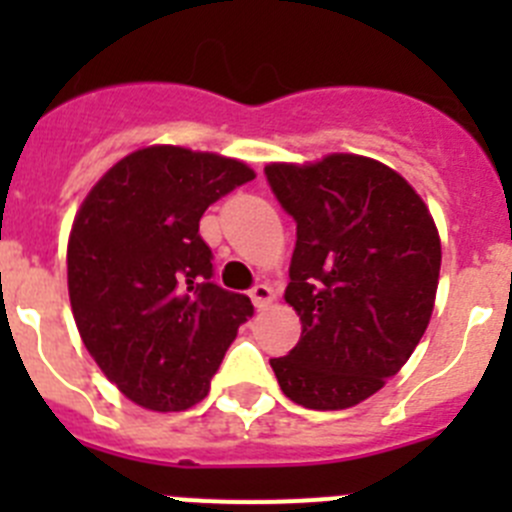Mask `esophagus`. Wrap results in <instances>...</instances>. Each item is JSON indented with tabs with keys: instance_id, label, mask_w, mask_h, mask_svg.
Wrapping results in <instances>:
<instances>
[{
	"instance_id": "1",
	"label": "esophagus",
	"mask_w": 512,
	"mask_h": 512,
	"mask_svg": "<svg viewBox=\"0 0 512 512\" xmlns=\"http://www.w3.org/2000/svg\"><path fill=\"white\" fill-rule=\"evenodd\" d=\"M248 295H251L253 305H256L261 310V307H266L271 300H274V289H271L269 284H253Z\"/></svg>"
}]
</instances>
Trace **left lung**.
<instances>
[{"label":"left lung","mask_w":512,"mask_h":512,"mask_svg":"<svg viewBox=\"0 0 512 512\" xmlns=\"http://www.w3.org/2000/svg\"><path fill=\"white\" fill-rule=\"evenodd\" d=\"M264 174L297 223L284 300L302 320L297 346L271 369L302 408H354L400 372L428 328L441 271L436 223L374 158L330 153Z\"/></svg>","instance_id":"8db88e82"}]
</instances>
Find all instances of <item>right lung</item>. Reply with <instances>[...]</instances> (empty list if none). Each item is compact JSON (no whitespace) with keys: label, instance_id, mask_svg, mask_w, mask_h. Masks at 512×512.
Segmentation results:
<instances>
[{"label":"right lung","instance_id":"obj_1","mask_svg":"<svg viewBox=\"0 0 512 512\" xmlns=\"http://www.w3.org/2000/svg\"><path fill=\"white\" fill-rule=\"evenodd\" d=\"M235 158L151 146L117 161L87 194L69 238V297L81 341L135 405L179 413L210 392L246 295L212 282L207 207L251 182Z\"/></svg>","mask_w":512,"mask_h":512}]
</instances>
